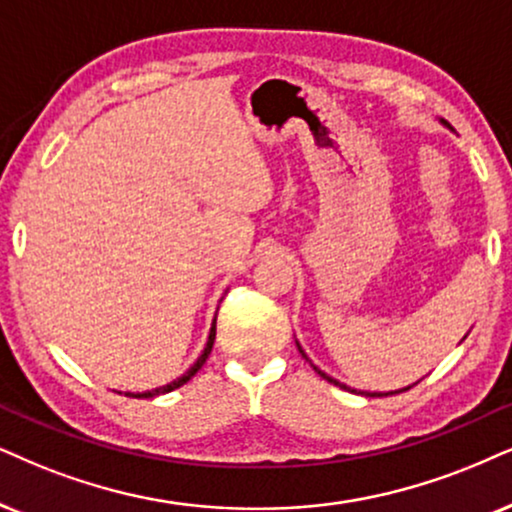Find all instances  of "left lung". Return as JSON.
Instances as JSON below:
<instances>
[{
    "label": "left lung",
    "mask_w": 512,
    "mask_h": 512,
    "mask_svg": "<svg viewBox=\"0 0 512 512\" xmlns=\"http://www.w3.org/2000/svg\"><path fill=\"white\" fill-rule=\"evenodd\" d=\"M319 373H321V371H319ZM321 375H323V378H326V380H328V383H335V385H340V383H338V380L328 378V375H326V373H321ZM340 387H345V385H340ZM406 390H409V387H404V390H397V392H406ZM373 397H375V394H373ZM378 397H380V394H378Z\"/></svg>",
    "instance_id": "obj_1"
}]
</instances>
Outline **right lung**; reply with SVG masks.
<instances>
[{
	"mask_svg": "<svg viewBox=\"0 0 512 512\" xmlns=\"http://www.w3.org/2000/svg\"><path fill=\"white\" fill-rule=\"evenodd\" d=\"M215 323H212V331H210V338H208V345H205V352L200 354L198 357V361L196 364H193L189 371H186L184 375H181V378H177L174 380V383H170V385H165V387H158V390H153V392H141V394H132V392H127L125 397H144V399H148V397H158V394H165V392H172V390H177V387H181L184 383H189V380L193 378V375H196L200 368H203V364H205V359L210 357V352H212V345H215Z\"/></svg>",
	"mask_w": 512,
	"mask_h": 512,
	"instance_id": "add662e5",
	"label": "right lung"
}]
</instances>
